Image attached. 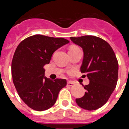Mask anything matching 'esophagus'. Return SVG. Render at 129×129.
I'll list each match as a JSON object with an SVG mask.
<instances>
[{
  "label": "esophagus",
  "instance_id": "34e87169",
  "mask_svg": "<svg viewBox=\"0 0 129 129\" xmlns=\"http://www.w3.org/2000/svg\"><path fill=\"white\" fill-rule=\"evenodd\" d=\"M73 85H74V83H73L72 82H71V81H68V83H67V85H68V86H72Z\"/></svg>",
  "mask_w": 129,
  "mask_h": 129
}]
</instances>
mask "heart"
<instances>
[{
	"instance_id": "obj_1",
	"label": "heart",
	"mask_w": 129,
	"mask_h": 129,
	"mask_svg": "<svg viewBox=\"0 0 129 129\" xmlns=\"http://www.w3.org/2000/svg\"><path fill=\"white\" fill-rule=\"evenodd\" d=\"M77 48H77V46H71V47L70 48V49H77Z\"/></svg>"
}]
</instances>
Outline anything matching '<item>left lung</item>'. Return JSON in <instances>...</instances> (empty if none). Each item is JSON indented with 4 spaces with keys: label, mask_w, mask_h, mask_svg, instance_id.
<instances>
[{
    "label": "left lung",
    "mask_w": 129,
    "mask_h": 129,
    "mask_svg": "<svg viewBox=\"0 0 129 129\" xmlns=\"http://www.w3.org/2000/svg\"><path fill=\"white\" fill-rule=\"evenodd\" d=\"M82 48L83 59L80 70L90 83L84 86L85 95L76 102L81 108L94 110L104 105L114 90L118 81V62L109 43L100 37L85 35L70 37ZM83 75V76H86Z\"/></svg>",
    "instance_id": "left-lung-1"
}]
</instances>
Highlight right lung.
Masks as SVG:
<instances>
[{
  "instance_id": "add662e5",
  "label": "right lung",
  "mask_w": 129,
  "mask_h": 129,
  "mask_svg": "<svg viewBox=\"0 0 129 129\" xmlns=\"http://www.w3.org/2000/svg\"><path fill=\"white\" fill-rule=\"evenodd\" d=\"M68 43L62 37L35 35L18 45L11 62L13 82L20 98L31 109H50L56 102L59 91L67 85L66 79L45 77L44 66L49 64L55 51Z\"/></svg>"
}]
</instances>
